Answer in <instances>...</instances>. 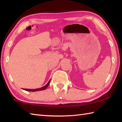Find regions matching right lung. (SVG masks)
<instances>
[{
  "label": "right lung",
  "instance_id": "right-lung-1",
  "mask_svg": "<svg viewBox=\"0 0 122 122\" xmlns=\"http://www.w3.org/2000/svg\"><path fill=\"white\" fill-rule=\"evenodd\" d=\"M50 80H49V81L48 82V83L46 84V85H45V86L41 87V88H38V89H22L23 90H24L25 91H30V92H36V91H42V90H45L47 88V87L49 86V84H50Z\"/></svg>",
  "mask_w": 122,
  "mask_h": 122
}]
</instances>
